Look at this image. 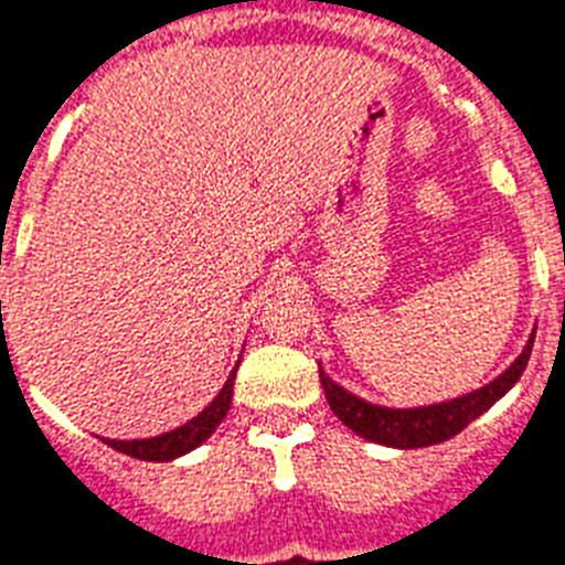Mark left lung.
<instances>
[{"label":"left lung","instance_id":"1","mask_svg":"<svg viewBox=\"0 0 565 565\" xmlns=\"http://www.w3.org/2000/svg\"><path fill=\"white\" fill-rule=\"evenodd\" d=\"M534 333L529 339V344L523 348V353L516 355L514 362L494 379L482 385L480 391H471L466 396H457V399L436 402V405H422V407H382L373 405V402L355 396V393L344 391L341 385H335L333 379L321 371L319 376L321 387H324V396L330 402V411L339 416L350 430L362 436V439H371V443L387 445V448H428V445L445 443L457 436L459 430L468 428L477 416H482L488 407L494 405L497 399H502L511 387L516 385V379L523 376L525 364H529V355H532Z\"/></svg>","mask_w":565,"mask_h":565}]
</instances>
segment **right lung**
I'll return each instance as SVG.
<instances>
[{"mask_svg": "<svg viewBox=\"0 0 565 565\" xmlns=\"http://www.w3.org/2000/svg\"><path fill=\"white\" fill-rule=\"evenodd\" d=\"M238 364H235V371L230 373V379H226L215 399L203 407L194 419H189L186 425H180V428L169 430V434L151 436V439H103V443L111 445L114 451H120L126 454V457L135 459H146V462H169V459H178L183 457V454L194 451L198 445H203L212 434H215L217 425H221L224 416L230 414L232 387H235Z\"/></svg>", "mask_w": 565, "mask_h": 565, "instance_id": "right-lung-1", "label": "right lung"}]
</instances>
